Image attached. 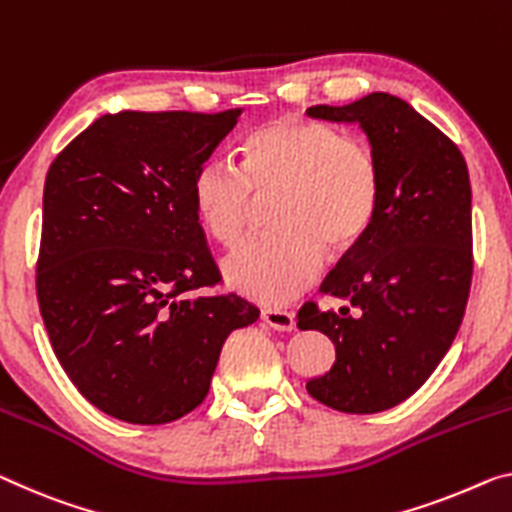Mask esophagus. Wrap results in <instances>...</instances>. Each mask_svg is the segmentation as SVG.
Here are the masks:
<instances>
[{
	"mask_svg": "<svg viewBox=\"0 0 512 512\" xmlns=\"http://www.w3.org/2000/svg\"><path fill=\"white\" fill-rule=\"evenodd\" d=\"M261 318L265 320V325H270L272 329H279V332H290V329L295 327V316L283 309H265L261 313Z\"/></svg>",
	"mask_w": 512,
	"mask_h": 512,
	"instance_id": "1",
	"label": "esophagus"
}]
</instances>
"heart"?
<instances>
[{"label":"heart","instance_id":"heart-1","mask_svg":"<svg viewBox=\"0 0 512 512\" xmlns=\"http://www.w3.org/2000/svg\"><path fill=\"white\" fill-rule=\"evenodd\" d=\"M382 176L366 141L306 116H277L238 146V171L206 162L192 178V203L219 245L235 247L272 196L274 229L224 261V277L258 302L277 304L318 277L322 256L341 258L371 229Z\"/></svg>","mask_w":512,"mask_h":512}]
</instances>
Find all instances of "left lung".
I'll use <instances>...</instances> for the list:
<instances>
[{
  "instance_id": "8db88e82",
  "label": "left lung",
  "mask_w": 512,
  "mask_h": 512,
  "mask_svg": "<svg viewBox=\"0 0 512 512\" xmlns=\"http://www.w3.org/2000/svg\"><path fill=\"white\" fill-rule=\"evenodd\" d=\"M306 114L359 123L382 176L371 229L320 288L348 306L320 311L306 302L297 311V327L318 329L336 348L334 366L306 391L332 410L375 414L428 380L465 316L474 272L467 162L442 130L389 93Z\"/></svg>"
}]
</instances>
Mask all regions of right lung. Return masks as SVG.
<instances>
[{"label": "right lung", "mask_w": 512, "mask_h": 512, "mask_svg": "<svg viewBox=\"0 0 512 512\" xmlns=\"http://www.w3.org/2000/svg\"><path fill=\"white\" fill-rule=\"evenodd\" d=\"M242 109L105 114L50 164L36 295L54 355L114 419L160 426L199 407L233 329L258 320L222 277L192 178Z\"/></svg>", "instance_id": "obj_1"}]
</instances>
